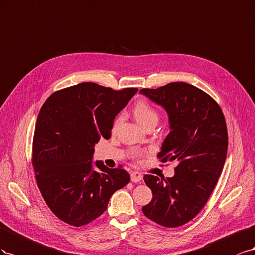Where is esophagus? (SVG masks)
<instances>
[{
    "label": "esophagus",
    "mask_w": 255,
    "mask_h": 255,
    "mask_svg": "<svg viewBox=\"0 0 255 255\" xmlns=\"http://www.w3.org/2000/svg\"><path fill=\"white\" fill-rule=\"evenodd\" d=\"M130 176H131V181H132V183H139V181H141L142 178H143L142 174L140 172H137V171L132 172L131 175H130Z\"/></svg>",
    "instance_id": "1"
}]
</instances>
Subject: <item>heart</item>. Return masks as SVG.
<instances>
[{
  "label": "heart",
  "instance_id": "heart-1",
  "mask_svg": "<svg viewBox=\"0 0 255 255\" xmlns=\"http://www.w3.org/2000/svg\"><path fill=\"white\" fill-rule=\"evenodd\" d=\"M133 116H134L135 121L139 123L143 128H145L151 123L158 122L157 112L154 110V108L149 106L147 103H145V101H140V103H137L135 105V107L133 109ZM121 120H122L121 116L116 119L115 126L119 125ZM141 155H142L141 152H134L133 154L134 157H140Z\"/></svg>",
  "mask_w": 255,
  "mask_h": 255
}]
</instances>
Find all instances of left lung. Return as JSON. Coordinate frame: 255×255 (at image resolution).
Wrapping results in <instances>:
<instances>
[{
	"label": "left lung",
	"instance_id": "obj_1",
	"mask_svg": "<svg viewBox=\"0 0 255 255\" xmlns=\"http://www.w3.org/2000/svg\"><path fill=\"white\" fill-rule=\"evenodd\" d=\"M140 93L169 115L170 132L157 157L177 162L173 177L144 175L152 199L142 212L162 227L177 228L201 212L220 177L228 152L227 123L219 105L191 84L172 82Z\"/></svg>",
	"mask_w": 255,
	"mask_h": 255
}]
</instances>
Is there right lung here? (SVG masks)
<instances>
[{
	"label": "right lung",
	"mask_w": 255,
	"mask_h": 255,
	"mask_svg": "<svg viewBox=\"0 0 255 255\" xmlns=\"http://www.w3.org/2000/svg\"><path fill=\"white\" fill-rule=\"evenodd\" d=\"M136 92L84 82L53 93L41 107L32 163L43 200L62 221L77 228L92 222L129 183L127 171L93 163V154L101 137L110 139L115 116Z\"/></svg>",
	"instance_id": "obj_1"
}]
</instances>
